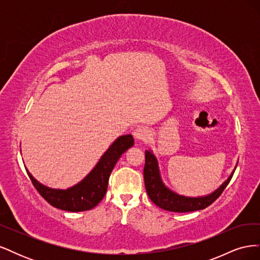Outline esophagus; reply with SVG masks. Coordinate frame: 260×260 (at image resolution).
Masks as SVG:
<instances>
[{
  "mask_svg": "<svg viewBox=\"0 0 260 260\" xmlns=\"http://www.w3.org/2000/svg\"><path fill=\"white\" fill-rule=\"evenodd\" d=\"M133 136L139 141H143V142H146V141L149 139V130L146 127H138L135 131H133Z\"/></svg>",
  "mask_w": 260,
  "mask_h": 260,
  "instance_id": "1",
  "label": "esophagus"
}]
</instances>
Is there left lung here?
<instances>
[{
  "instance_id": "left-lung-1",
  "label": "left lung",
  "mask_w": 260,
  "mask_h": 260,
  "mask_svg": "<svg viewBox=\"0 0 260 260\" xmlns=\"http://www.w3.org/2000/svg\"><path fill=\"white\" fill-rule=\"evenodd\" d=\"M234 171L235 168L230 177L216 191L205 196H200V198H188V196L177 194L164 184L160 177L158 161H157L155 155L151 149L145 151V166L143 175L147 195L155 205L168 211L188 212L208 207L221 195L226 185L229 184Z\"/></svg>"
}]
</instances>
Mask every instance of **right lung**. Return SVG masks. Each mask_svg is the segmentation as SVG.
<instances>
[{
  "label": "right lung",
  "mask_w": 260,
  "mask_h": 260,
  "mask_svg": "<svg viewBox=\"0 0 260 260\" xmlns=\"http://www.w3.org/2000/svg\"><path fill=\"white\" fill-rule=\"evenodd\" d=\"M133 144H135V140L131 135L118 138L101 157L96 166L92 169L90 174L79 183L67 190L45 186L38 182L32 175L27 169L26 170L37 191L50 205L58 209L74 212L90 210L103 200L107 191L109 176L116 162Z\"/></svg>",
  "instance_id": "obj_1"
}]
</instances>
